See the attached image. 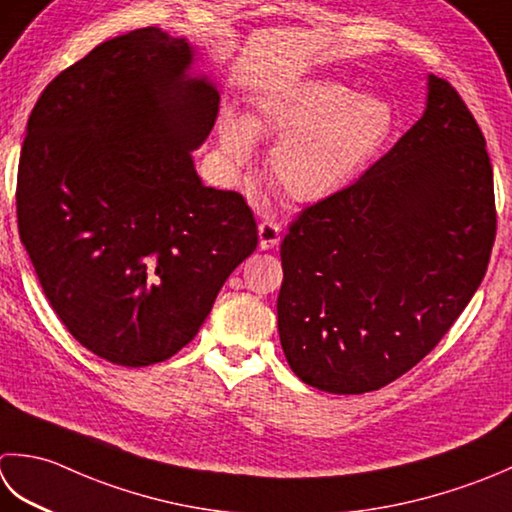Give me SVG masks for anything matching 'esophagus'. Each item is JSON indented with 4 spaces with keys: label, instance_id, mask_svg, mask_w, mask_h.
I'll return each instance as SVG.
<instances>
[{
    "label": "esophagus",
    "instance_id": "34e87169",
    "mask_svg": "<svg viewBox=\"0 0 512 512\" xmlns=\"http://www.w3.org/2000/svg\"><path fill=\"white\" fill-rule=\"evenodd\" d=\"M259 230V246H262L264 250H270L275 248L279 244V239H282V228H279V224L275 222H259L257 226Z\"/></svg>",
    "mask_w": 512,
    "mask_h": 512
}]
</instances>
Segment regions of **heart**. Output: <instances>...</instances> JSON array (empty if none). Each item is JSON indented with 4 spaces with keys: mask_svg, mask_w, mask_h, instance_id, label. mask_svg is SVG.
Returning a JSON list of instances; mask_svg holds the SVG:
<instances>
[{
    "mask_svg": "<svg viewBox=\"0 0 512 512\" xmlns=\"http://www.w3.org/2000/svg\"><path fill=\"white\" fill-rule=\"evenodd\" d=\"M395 130V113L384 99L359 97L333 79L270 90L248 117L226 119L222 157L233 170L253 157V135L277 139L268 155V177L299 204L335 197L382 153Z\"/></svg>",
    "mask_w": 512,
    "mask_h": 512,
    "instance_id": "1",
    "label": "heart"
}]
</instances>
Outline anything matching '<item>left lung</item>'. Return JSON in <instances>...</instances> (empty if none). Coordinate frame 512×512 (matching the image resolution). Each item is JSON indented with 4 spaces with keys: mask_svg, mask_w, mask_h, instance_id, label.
Segmentation results:
<instances>
[{
    "mask_svg": "<svg viewBox=\"0 0 512 512\" xmlns=\"http://www.w3.org/2000/svg\"><path fill=\"white\" fill-rule=\"evenodd\" d=\"M497 210L486 139L446 79L355 184L304 208L282 242L279 339L304 384L379 390L433 350L482 284Z\"/></svg>",
    "mask_w": 512,
    "mask_h": 512,
    "instance_id": "8db88e82",
    "label": "left lung"
}]
</instances>
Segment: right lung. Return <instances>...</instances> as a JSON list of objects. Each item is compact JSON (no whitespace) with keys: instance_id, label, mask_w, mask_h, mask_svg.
I'll list each match as a JSON object with an SVG mask.
<instances>
[{"instance_id":"obj_1","label":"right lung","mask_w":512,"mask_h":512,"mask_svg":"<svg viewBox=\"0 0 512 512\" xmlns=\"http://www.w3.org/2000/svg\"><path fill=\"white\" fill-rule=\"evenodd\" d=\"M190 64L186 39L130 30L62 70L28 117L19 237L68 333L117 366L179 353L257 248L246 199L204 186L190 157L219 110Z\"/></svg>"}]
</instances>
